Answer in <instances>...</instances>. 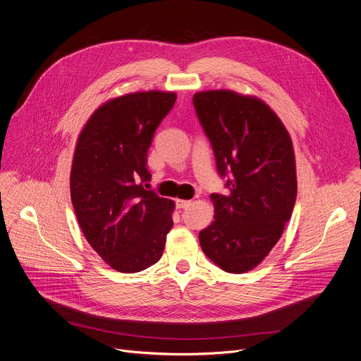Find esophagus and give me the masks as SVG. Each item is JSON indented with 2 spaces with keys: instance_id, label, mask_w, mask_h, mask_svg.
Here are the masks:
<instances>
[{
  "instance_id": "esophagus-1",
  "label": "esophagus",
  "mask_w": 361,
  "mask_h": 361,
  "mask_svg": "<svg viewBox=\"0 0 361 361\" xmlns=\"http://www.w3.org/2000/svg\"><path fill=\"white\" fill-rule=\"evenodd\" d=\"M192 204V200H185V199H178L176 200V206L178 209H186Z\"/></svg>"
}]
</instances>
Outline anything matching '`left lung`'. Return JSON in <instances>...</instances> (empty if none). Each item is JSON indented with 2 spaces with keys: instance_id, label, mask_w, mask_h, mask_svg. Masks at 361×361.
Returning <instances> with one entry per match:
<instances>
[{
  "instance_id": "left-lung-1",
  "label": "left lung",
  "mask_w": 361,
  "mask_h": 361,
  "mask_svg": "<svg viewBox=\"0 0 361 361\" xmlns=\"http://www.w3.org/2000/svg\"><path fill=\"white\" fill-rule=\"evenodd\" d=\"M227 195L213 193L214 221L199 233L203 252L223 271L255 268L278 243L296 200L292 140L258 97L233 90L193 96Z\"/></svg>"
}]
</instances>
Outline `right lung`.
Returning <instances> with one entry per match:
<instances>
[{"label": "right lung", "mask_w": 361, "mask_h": 361, "mask_svg": "<svg viewBox=\"0 0 361 361\" xmlns=\"http://www.w3.org/2000/svg\"><path fill=\"white\" fill-rule=\"evenodd\" d=\"M176 102L172 92H137L102 104L83 127L72 164L71 196L93 250L120 272L162 257L173 200L144 189L155 130Z\"/></svg>", "instance_id": "1"}]
</instances>
